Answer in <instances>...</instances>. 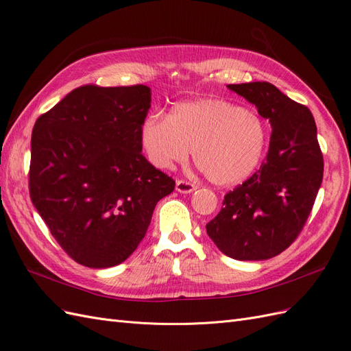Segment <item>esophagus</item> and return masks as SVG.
<instances>
[{
  "mask_svg": "<svg viewBox=\"0 0 351 351\" xmlns=\"http://www.w3.org/2000/svg\"><path fill=\"white\" fill-rule=\"evenodd\" d=\"M196 189H197V186H196V184L190 183V182H186V180H177V183H176V190H177L178 193H184V195H187V193H192V192H195Z\"/></svg>",
  "mask_w": 351,
  "mask_h": 351,
  "instance_id": "34e87169",
  "label": "esophagus"
}]
</instances>
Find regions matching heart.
Segmentation results:
<instances>
[{"instance_id": "heart-1", "label": "heart", "mask_w": 351, "mask_h": 351, "mask_svg": "<svg viewBox=\"0 0 351 351\" xmlns=\"http://www.w3.org/2000/svg\"><path fill=\"white\" fill-rule=\"evenodd\" d=\"M267 127L256 111L224 99L202 98L152 114L141 127V142L158 168L195 164L210 183L232 186L250 177L267 149Z\"/></svg>"}]
</instances>
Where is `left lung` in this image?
<instances>
[{
	"mask_svg": "<svg viewBox=\"0 0 351 351\" xmlns=\"http://www.w3.org/2000/svg\"><path fill=\"white\" fill-rule=\"evenodd\" d=\"M272 127L261 168L224 196L206 224L217 247L237 261H263L284 252L300 234L324 177V158L309 108L268 82L228 84Z\"/></svg>",
	"mask_w": 351,
	"mask_h": 351,
	"instance_id": "obj_1",
	"label": "left lung"
}]
</instances>
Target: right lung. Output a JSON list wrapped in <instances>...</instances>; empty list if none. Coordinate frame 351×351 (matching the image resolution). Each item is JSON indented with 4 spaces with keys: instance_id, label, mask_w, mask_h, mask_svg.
<instances>
[{
    "instance_id": "obj_1",
    "label": "right lung",
    "mask_w": 351,
    "mask_h": 351,
    "mask_svg": "<svg viewBox=\"0 0 351 351\" xmlns=\"http://www.w3.org/2000/svg\"><path fill=\"white\" fill-rule=\"evenodd\" d=\"M151 108L145 84L71 90L35 123L29 193L52 237L88 268H110L139 246L176 182L142 155Z\"/></svg>"
}]
</instances>
